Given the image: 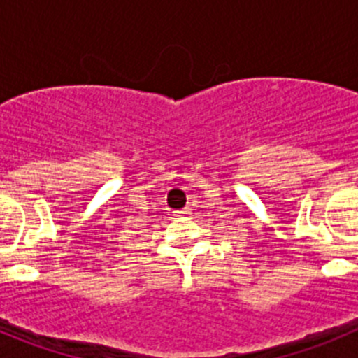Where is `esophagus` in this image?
I'll return each mask as SVG.
<instances>
[{
	"label": "esophagus",
	"instance_id": "34e87169",
	"mask_svg": "<svg viewBox=\"0 0 358 358\" xmlns=\"http://www.w3.org/2000/svg\"><path fill=\"white\" fill-rule=\"evenodd\" d=\"M173 213L179 215V217H181V215H192V210H189V208H185V210H181V211H173Z\"/></svg>",
	"mask_w": 358,
	"mask_h": 358
}]
</instances>
